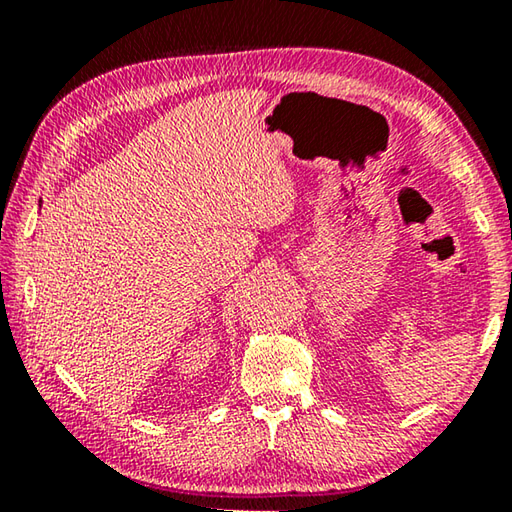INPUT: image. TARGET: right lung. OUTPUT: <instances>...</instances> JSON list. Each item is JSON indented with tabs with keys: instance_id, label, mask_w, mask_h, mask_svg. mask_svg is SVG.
Instances as JSON below:
<instances>
[{
	"instance_id": "add662e5",
	"label": "right lung",
	"mask_w": 512,
	"mask_h": 512,
	"mask_svg": "<svg viewBox=\"0 0 512 512\" xmlns=\"http://www.w3.org/2000/svg\"><path fill=\"white\" fill-rule=\"evenodd\" d=\"M40 203H42V201H40Z\"/></svg>"
}]
</instances>
